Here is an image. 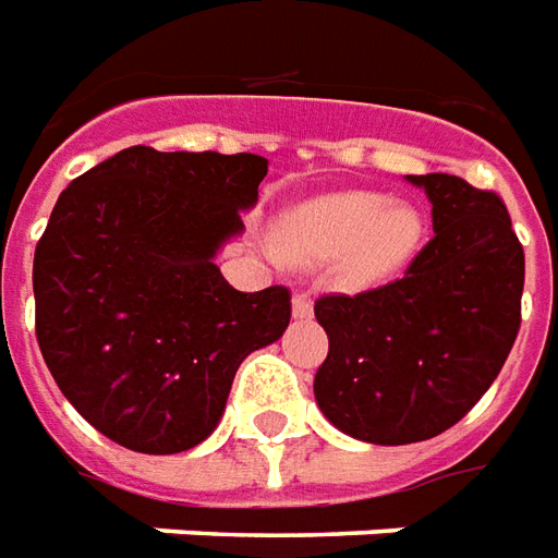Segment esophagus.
<instances>
[{"mask_svg": "<svg viewBox=\"0 0 558 558\" xmlns=\"http://www.w3.org/2000/svg\"><path fill=\"white\" fill-rule=\"evenodd\" d=\"M291 312H294V318H310L312 315L310 294H294V300H291Z\"/></svg>", "mask_w": 558, "mask_h": 558, "instance_id": "34e87169", "label": "esophagus"}]
</instances>
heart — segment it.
I'll list each match as a JSON object with an SVG mask.
<instances>
[{"mask_svg":"<svg viewBox=\"0 0 558 558\" xmlns=\"http://www.w3.org/2000/svg\"><path fill=\"white\" fill-rule=\"evenodd\" d=\"M424 236L417 209L375 192H349L294 209L282 225V246L303 264L344 258L342 282L366 288L412 258Z\"/></svg>","mask_w":558,"mask_h":558,"instance_id":"obj_1","label":"heart"}]
</instances>
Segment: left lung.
I'll return each mask as SVG.
<instances>
[{"label": "left lung", "mask_w": 558, "mask_h": 558, "mask_svg": "<svg viewBox=\"0 0 558 558\" xmlns=\"http://www.w3.org/2000/svg\"><path fill=\"white\" fill-rule=\"evenodd\" d=\"M433 231L397 282L315 300L330 351L315 402L345 436L412 445L472 412L520 330L525 258L496 192L450 173L409 177Z\"/></svg>", "instance_id": "left-lung-1"}]
</instances>
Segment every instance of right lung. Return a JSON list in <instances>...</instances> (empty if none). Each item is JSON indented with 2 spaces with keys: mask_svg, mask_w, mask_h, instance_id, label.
<instances>
[{
  "mask_svg": "<svg viewBox=\"0 0 558 558\" xmlns=\"http://www.w3.org/2000/svg\"><path fill=\"white\" fill-rule=\"evenodd\" d=\"M267 159L129 146L59 195L35 246V336L101 436L180 453L216 429L240 363L286 333L288 288L236 291L216 252Z\"/></svg>",
  "mask_w": 558,
  "mask_h": 558,
  "instance_id": "right-lung-1",
  "label": "right lung"
}]
</instances>
